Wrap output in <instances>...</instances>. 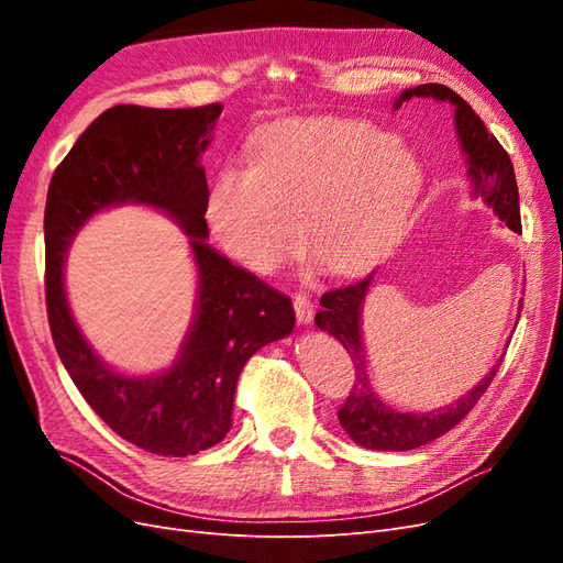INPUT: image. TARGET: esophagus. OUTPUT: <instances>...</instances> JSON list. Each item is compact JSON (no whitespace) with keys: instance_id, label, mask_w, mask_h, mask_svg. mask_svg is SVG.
<instances>
[{"instance_id":"1","label":"esophagus","mask_w":563,"mask_h":563,"mask_svg":"<svg viewBox=\"0 0 563 563\" xmlns=\"http://www.w3.org/2000/svg\"><path fill=\"white\" fill-rule=\"evenodd\" d=\"M294 308H296L298 323H310L314 319V302L310 300V296L296 294L294 296Z\"/></svg>"}]
</instances>
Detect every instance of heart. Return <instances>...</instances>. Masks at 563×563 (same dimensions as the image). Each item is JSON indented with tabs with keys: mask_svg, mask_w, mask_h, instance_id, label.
<instances>
[{
	"mask_svg": "<svg viewBox=\"0 0 563 563\" xmlns=\"http://www.w3.org/2000/svg\"><path fill=\"white\" fill-rule=\"evenodd\" d=\"M416 150L354 119H298L267 133L255 164L216 174L209 225L234 261L272 275L308 242L335 275L376 265L422 192Z\"/></svg>",
	"mask_w": 563,
	"mask_h": 563,
	"instance_id": "heart-1",
	"label": "heart"
}]
</instances>
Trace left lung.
Returning <instances> with one entry per match:
<instances>
[{
    "mask_svg": "<svg viewBox=\"0 0 563 563\" xmlns=\"http://www.w3.org/2000/svg\"><path fill=\"white\" fill-rule=\"evenodd\" d=\"M413 96L449 100L455 108V131L460 145H463V152L467 155L474 195L482 197L509 230L521 232L519 187L515 178L512 159H509L505 147L496 141V135L486 131L482 117L470 108L467 100L460 98L453 89L444 87V84H420L416 89H406L397 98L395 110L401 108L404 100H411ZM371 282L373 275L356 284L327 291L319 300L321 310L314 317V323L321 331L331 333L343 343V347L352 356L356 371L350 395L338 411V420L354 444H360L364 449L413 451L428 444V441L446 434L472 411L474 404L482 399L493 378H496L503 360L490 368V373L479 385L472 387V391H467L465 397H460L453 406L441 408V411L399 413L395 408L385 406L371 387L368 362L362 345V308Z\"/></svg>",
    "mask_w": 563,
    "mask_h": 563,
    "instance_id": "8db88e82",
    "label": "left lung"
}]
</instances>
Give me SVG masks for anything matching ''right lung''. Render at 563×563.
Listing matches in <instances>:
<instances>
[{"instance_id":"right-lung-1","label":"right lung","mask_w":563,"mask_h":563,"mask_svg":"<svg viewBox=\"0 0 563 563\" xmlns=\"http://www.w3.org/2000/svg\"><path fill=\"white\" fill-rule=\"evenodd\" d=\"M223 106L185 110L114 106L93 119L58 164L44 211L46 312L65 371L93 411L129 444L157 455H195L232 428L240 373L263 345L294 331L291 298L207 242V174L199 155ZM147 202L194 236L200 298L177 364L150 379H129L100 363L66 308L64 251L98 210Z\"/></svg>"}]
</instances>
